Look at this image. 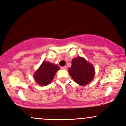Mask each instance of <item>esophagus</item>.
I'll list each match as a JSON object with an SVG mask.
<instances>
[{
  "mask_svg": "<svg viewBox=\"0 0 126 126\" xmlns=\"http://www.w3.org/2000/svg\"><path fill=\"white\" fill-rule=\"evenodd\" d=\"M66 68H67V67L66 66H64L61 67V69H66Z\"/></svg>",
  "mask_w": 126,
  "mask_h": 126,
  "instance_id": "obj_1",
  "label": "esophagus"
}]
</instances>
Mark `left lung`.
<instances>
[{
	"instance_id": "obj_1",
	"label": "left lung",
	"mask_w": 126,
	"mask_h": 126,
	"mask_svg": "<svg viewBox=\"0 0 126 126\" xmlns=\"http://www.w3.org/2000/svg\"><path fill=\"white\" fill-rule=\"evenodd\" d=\"M69 73L75 82L80 85H86L92 81L95 75L93 66L81 57L74 58Z\"/></svg>"
}]
</instances>
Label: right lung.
<instances>
[{"instance_id":"add662e5","label":"right lung","mask_w":126,"mask_h":126,"mask_svg":"<svg viewBox=\"0 0 126 126\" xmlns=\"http://www.w3.org/2000/svg\"><path fill=\"white\" fill-rule=\"evenodd\" d=\"M59 68V66L49 62H43L40 67L34 74V79L40 85H47L52 80Z\"/></svg>"}]
</instances>
